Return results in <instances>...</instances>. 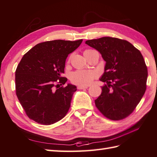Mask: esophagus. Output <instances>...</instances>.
I'll return each mask as SVG.
<instances>
[{"mask_svg": "<svg viewBox=\"0 0 157 157\" xmlns=\"http://www.w3.org/2000/svg\"><path fill=\"white\" fill-rule=\"evenodd\" d=\"M89 87V86H84V85H79L78 86V89H87Z\"/></svg>", "mask_w": 157, "mask_h": 157, "instance_id": "34e87169", "label": "esophagus"}]
</instances>
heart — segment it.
<instances>
[{"mask_svg": "<svg viewBox=\"0 0 157 157\" xmlns=\"http://www.w3.org/2000/svg\"><path fill=\"white\" fill-rule=\"evenodd\" d=\"M92 49H86L84 51V55L91 52ZM70 60V59H69ZM98 77V73L92 70H78L71 75V80L73 83L79 85H89Z\"/></svg>", "mask_w": 157, "mask_h": 157, "instance_id": "obj_1", "label": "heart"}]
</instances>
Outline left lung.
Listing matches in <instances>:
<instances>
[{
	"instance_id": "left-lung-1",
	"label": "left lung",
	"mask_w": 157,
	"mask_h": 157,
	"mask_svg": "<svg viewBox=\"0 0 157 157\" xmlns=\"http://www.w3.org/2000/svg\"><path fill=\"white\" fill-rule=\"evenodd\" d=\"M106 62L100 79L105 82L102 94L95 100L101 113L112 121L130 115L144 95L147 68L139 50L126 40L105 36L87 40Z\"/></svg>"
}]
</instances>
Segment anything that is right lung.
Listing matches in <instances>:
<instances>
[{
  "label": "right lung",
  "instance_id": "obj_1",
  "mask_svg": "<svg viewBox=\"0 0 157 157\" xmlns=\"http://www.w3.org/2000/svg\"><path fill=\"white\" fill-rule=\"evenodd\" d=\"M82 42V39L42 42L26 52L18 63L15 72L16 94L25 113L36 123L49 125L62 119L68 111L77 88L71 84L59 86L67 81L62 77L66 58Z\"/></svg>",
  "mask_w": 157,
  "mask_h": 157
}]
</instances>
